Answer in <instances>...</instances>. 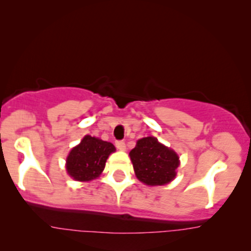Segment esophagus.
Here are the masks:
<instances>
[{
    "label": "esophagus",
    "mask_w": 251,
    "mask_h": 251,
    "mask_svg": "<svg viewBox=\"0 0 251 251\" xmlns=\"http://www.w3.org/2000/svg\"><path fill=\"white\" fill-rule=\"evenodd\" d=\"M115 145H116L117 149L121 150V151H125L126 150V143L123 141H117L116 143H115Z\"/></svg>",
    "instance_id": "esophagus-1"
}]
</instances>
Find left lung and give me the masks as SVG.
I'll use <instances>...</instances> for the list:
<instances>
[{
	"label": "left lung",
	"instance_id": "left-lung-1",
	"mask_svg": "<svg viewBox=\"0 0 251 251\" xmlns=\"http://www.w3.org/2000/svg\"><path fill=\"white\" fill-rule=\"evenodd\" d=\"M129 156L136 177L145 185L158 186L169 184L177 175L178 154L152 136L138 140Z\"/></svg>",
	"mask_w": 251,
	"mask_h": 251
}]
</instances>
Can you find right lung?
Here are the masks:
<instances>
[{
  "label": "right lung",
  "instance_id": "add662e5",
  "mask_svg": "<svg viewBox=\"0 0 251 251\" xmlns=\"http://www.w3.org/2000/svg\"><path fill=\"white\" fill-rule=\"evenodd\" d=\"M115 150L110 142L86 135L67 156V173L74 180L91 181L101 175L108 157Z\"/></svg>",
  "mask_w": 251,
  "mask_h": 251
}]
</instances>
